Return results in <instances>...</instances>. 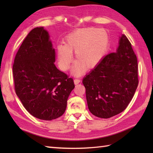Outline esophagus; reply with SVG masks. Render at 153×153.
<instances>
[{
    "label": "esophagus",
    "instance_id": "obj_1",
    "mask_svg": "<svg viewBox=\"0 0 153 153\" xmlns=\"http://www.w3.org/2000/svg\"><path fill=\"white\" fill-rule=\"evenodd\" d=\"M81 82V80L79 79H74V83L76 84V85H77V84H78Z\"/></svg>",
    "mask_w": 153,
    "mask_h": 153
}]
</instances>
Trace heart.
Wrapping results in <instances>:
<instances>
[{
    "label": "heart",
    "mask_w": 153,
    "mask_h": 153,
    "mask_svg": "<svg viewBox=\"0 0 153 153\" xmlns=\"http://www.w3.org/2000/svg\"><path fill=\"white\" fill-rule=\"evenodd\" d=\"M109 36L104 30L95 27L78 29L66 37L65 45L57 47L58 64L60 69L67 71L75 53L77 60L72 70L76 76L82 75L85 68L93 69L99 64L108 50Z\"/></svg>",
    "instance_id": "obj_1"
}]
</instances>
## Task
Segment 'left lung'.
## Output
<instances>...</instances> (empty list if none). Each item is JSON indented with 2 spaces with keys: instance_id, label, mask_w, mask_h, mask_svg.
I'll return each instance as SVG.
<instances>
[{
  "instance_id": "1",
  "label": "left lung",
  "mask_w": 153,
  "mask_h": 153,
  "mask_svg": "<svg viewBox=\"0 0 153 153\" xmlns=\"http://www.w3.org/2000/svg\"><path fill=\"white\" fill-rule=\"evenodd\" d=\"M137 56L125 35L116 53L104 57L83 79L89 111L109 118L124 110L138 86Z\"/></svg>"
}]
</instances>
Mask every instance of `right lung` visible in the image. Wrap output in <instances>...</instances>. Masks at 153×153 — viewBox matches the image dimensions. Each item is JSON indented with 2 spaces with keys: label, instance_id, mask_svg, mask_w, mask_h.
<instances>
[{
  "label": "right lung",
  "instance_id": "obj_1",
  "mask_svg": "<svg viewBox=\"0 0 153 153\" xmlns=\"http://www.w3.org/2000/svg\"><path fill=\"white\" fill-rule=\"evenodd\" d=\"M55 57L48 32L35 27L24 39L13 64L16 95L27 112L40 120L62 115L75 87L73 79L55 66Z\"/></svg>",
  "mask_w": 153,
  "mask_h": 153
}]
</instances>
